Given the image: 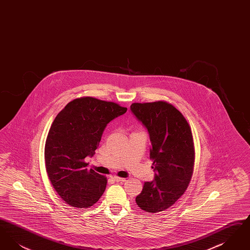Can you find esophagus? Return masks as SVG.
<instances>
[{
    "instance_id": "esophagus-1",
    "label": "esophagus",
    "mask_w": 250,
    "mask_h": 250,
    "mask_svg": "<svg viewBox=\"0 0 250 250\" xmlns=\"http://www.w3.org/2000/svg\"><path fill=\"white\" fill-rule=\"evenodd\" d=\"M112 179H113L114 181H116V182H125V178H121L119 176H113Z\"/></svg>"
}]
</instances>
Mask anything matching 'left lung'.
I'll use <instances>...</instances> for the list:
<instances>
[{"instance_id": "obj_1", "label": "left lung", "mask_w": 250, "mask_h": 250, "mask_svg": "<svg viewBox=\"0 0 250 250\" xmlns=\"http://www.w3.org/2000/svg\"><path fill=\"white\" fill-rule=\"evenodd\" d=\"M130 108L149 132L155 171L154 181L144 183L136 202L146 213H158L177 202L190 183L195 161L190 125L166 101L133 103Z\"/></svg>"}]
</instances>
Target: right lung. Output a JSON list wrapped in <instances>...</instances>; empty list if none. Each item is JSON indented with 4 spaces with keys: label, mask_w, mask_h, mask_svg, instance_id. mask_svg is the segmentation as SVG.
Returning a JSON list of instances; mask_svg holds the SVG:
<instances>
[{
    "label": "right lung",
    "mask_w": 250,
    "mask_h": 250,
    "mask_svg": "<svg viewBox=\"0 0 250 250\" xmlns=\"http://www.w3.org/2000/svg\"><path fill=\"white\" fill-rule=\"evenodd\" d=\"M126 110L83 96L70 101L53 121L45 144L46 169L52 187L70 206L88 208L103 195L107 178L88 169L85 157L95 155L107 124Z\"/></svg>",
    "instance_id": "add662e5"
}]
</instances>
